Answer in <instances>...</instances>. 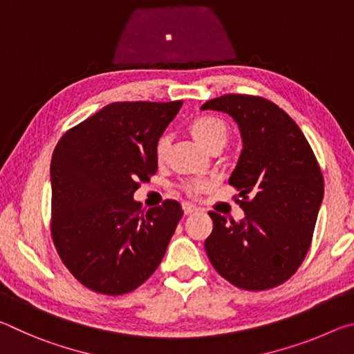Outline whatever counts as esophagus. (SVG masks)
<instances>
[{"instance_id": "1", "label": "esophagus", "mask_w": 354, "mask_h": 354, "mask_svg": "<svg viewBox=\"0 0 354 354\" xmlns=\"http://www.w3.org/2000/svg\"><path fill=\"white\" fill-rule=\"evenodd\" d=\"M183 211L185 215H190L198 211V209H196L194 205H190V203H183Z\"/></svg>"}]
</instances>
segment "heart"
Returning a JSON list of instances; mask_svg holds the SVG:
<instances>
[{"mask_svg": "<svg viewBox=\"0 0 354 354\" xmlns=\"http://www.w3.org/2000/svg\"><path fill=\"white\" fill-rule=\"evenodd\" d=\"M189 131L192 137H194L203 148H206L209 153L214 151V149H220L221 151V149L226 147L227 140H230V129H227L226 123L223 120L214 115L196 117L194 122L190 123ZM167 153H169V139L162 136L158 140V143H156V160H158L159 164H162L167 158ZM198 190L200 187H196V185H187V187H185V192H187L189 195H196Z\"/></svg>", "mask_w": 354, "mask_h": 354, "instance_id": "1", "label": "heart"}]
</instances>
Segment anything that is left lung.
Returning <instances> with one entry per match:
<instances>
[{
  "label": "left lung",
  "mask_w": 354,
  "mask_h": 354,
  "mask_svg": "<svg viewBox=\"0 0 354 354\" xmlns=\"http://www.w3.org/2000/svg\"><path fill=\"white\" fill-rule=\"evenodd\" d=\"M201 109L230 113L243 149L227 184L239 190L242 221H214L205 248L215 270L245 290L286 283L306 257L323 198V175L298 124L272 101L227 93Z\"/></svg>",
  "instance_id": "obj_1"
}]
</instances>
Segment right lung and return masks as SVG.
<instances>
[{"label": "right lung", "instance_id": "add662e5", "mask_svg": "<svg viewBox=\"0 0 354 354\" xmlns=\"http://www.w3.org/2000/svg\"><path fill=\"white\" fill-rule=\"evenodd\" d=\"M183 101L107 104L57 142L51 158V237L70 273L103 295H123L151 277L183 215L165 200H133L156 175L154 149Z\"/></svg>", "mask_w": 354, "mask_h": 354}]
</instances>
